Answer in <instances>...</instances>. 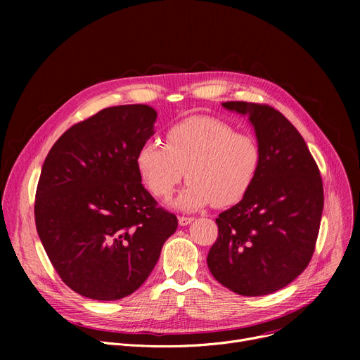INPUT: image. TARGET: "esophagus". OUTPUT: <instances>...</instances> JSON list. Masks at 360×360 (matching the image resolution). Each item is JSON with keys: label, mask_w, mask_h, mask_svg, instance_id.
Listing matches in <instances>:
<instances>
[{"label": "esophagus", "mask_w": 360, "mask_h": 360, "mask_svg": "<svg viewBox=\"0 0 360 360\" xmlns=\"http://www.w3.org/2000/svg\"><path fill=\"white\" fill-rule=\"evenodd\" d=\"M178 220H179L181 226H186V224H190L194 219L193 217H186V216H181Z\"/></svg>", "instance_id": "1"}]
</instances>
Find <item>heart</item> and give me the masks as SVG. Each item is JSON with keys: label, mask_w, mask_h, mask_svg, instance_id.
Returning <instances> with one entry per match:
<instances>
[{"label": "heart", "mask_w": 360, "mask_h": 360, "mask_svg": "<svg viewBox=\"0 0 360 360\" xmlns=\"http://www.w3.org/2000/svg\"><path fill=\"white\" fill-rule=\"evenodd\" d=\"M261 165L255 137L236 132L214 117H190L166 131V144L144 141L136 155L137 172L147 190L166 200L184 179L190 182L175 207L194 212L213 202L223 209L239 202L251 190Z\"/></svg>", "instance_id": "b5f03b06"}]
</instances>
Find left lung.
Here are the masks:
<instances>
[{
	"instance_id": "1",
	"label": "left lung",
	"mask_w": 360,
	"mask_h": 360,
	"mask_svg": "<svg viewBox=\"0 0 360 360\" xmlns=\"http://www.w3.org/2000/svg\"><path fill=\"white\" fill-rule=\"evenodd\" d=\"M221 105L250 117L261 165L248 194L216 219L219 236L207 264L232 292L269 295L292 283L314 255L323 179L305 140L283 113L259 103Z\"/></svg>"
}]
</instances>
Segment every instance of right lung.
<instances>
[{
    "label": "right lung",
    "instance_id": "add662e5",
    "mask_svg": "<svg viewBox=\"0 0 360 360\" xmlns=\"http://www.w3.org/2000/svg\"><path fill=\"white\" fill-rule=\"evenodd\" d=\"M158 113L147 105L99 110L56 140L36 188V231L75 293L118 300L155 269L175 214L158 207L136 167Z\"/></svg>",
    "mask_w": 360,
    "mask_h": 360
}]
</instances>
